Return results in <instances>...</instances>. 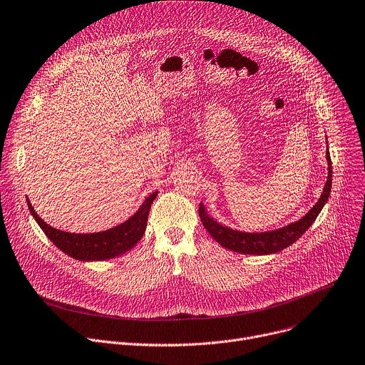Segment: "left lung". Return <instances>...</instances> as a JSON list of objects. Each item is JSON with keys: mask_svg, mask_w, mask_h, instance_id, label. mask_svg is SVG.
I'll use <instances>...</instances> for the list:
<instances>
[{"mask_svg": "<svg viewBox=\"0 0 365 365\" xmlns=\"http://www.w3.org/2000/svg\"><path fill=\"white\" fill-rule=\"evenodd\" d=\"M327 159V181L324 184L323 192L320 195L319 202L310 209L305 216H302L299 220L289 223L287 227H282L274 231H266V232H242L232 228H228L222 225L217 220H215L206 210L205 205L200 203L199 215L203 222V227L206 231L212 235L215 241H217L223 248H228L235 253L241 255H255V256H264V255H273L277 251H282L284 248L294 244L308 228L313 225V222L322 212L323 206L327 203L330 188H331V160L329 148L326 152Z\"/></svg>", "mask_w": 365, "mask_h": 365, "instance_id": "1", "label": "left lung"}]
</instances>
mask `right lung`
<instances>
[{"instance_id": "obj_1", "label": "right lung", "mask_w": 365, "mask_h": 365, "mask_svg": "<svg viewBox=\"0 0 365 365\" xmlns=\"http://www.w3.org/2000/svg\"><path fill=\"white\" fill-rule=\"evenodd\" d=\"M156 195L158 191L152 192L143 202V205L138 207V210L125 222L120 223V225L93 234H73L55 230L39 217L29 199H26V202L41 230L63 253L81 262H101L127 253L128 250H131L142 240L146 231L150 206L156 199Z\"/></svg>"}]
</instances>
